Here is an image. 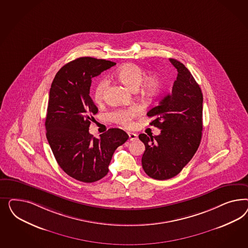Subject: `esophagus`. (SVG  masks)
<instances>
[{"label": "esophagus", "instance_id": "1", "mask_svg": "<svg viewBox=\"0 0 248 248\" xmlns=\"http://www.w3.org/2000/svg\"><path fill=\"white\" fill-rule=\"evenodd\" d=\"M128 135H129V139L131 140V141H135L137 139V137H138V135L135 134V133H131V132H129L128 133Z\"/></svg>", "mask_w": 248, "mask_h": 248}]
</instances>
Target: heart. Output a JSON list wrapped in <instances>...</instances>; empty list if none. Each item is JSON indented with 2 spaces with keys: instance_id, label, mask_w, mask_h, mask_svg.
Masks as SVG:
<instances>
[{
  "instance_id": "heart-1",
  "label": "heart",
  "mask_w": 248,
  "mask_h": 248,
  "mask_svg": "<svg viewBox=\"0 0 248 248\" xmlns=\"http://www.w3.org/2000/svg\"><path fill=\"white\" fill-rule=\"evenodd\" d=\"M144 71L138 65L134 63H127L121 66L115 73V76L124 83L130 90H137L140 88V92L143 97L151 98L157 93L160 88V78L157 75H152L144 77ZM108 86V80L103 78L98 82L94 89L93 97L96 103H100L105 97V91ZM140 112V109L137 106H133L128 109H120L114 111L110 114L112 120L122 124L124 125H130L132 124L133 118Z\"/></svg>"
}]
</instances>
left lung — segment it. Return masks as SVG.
Here are the masks:
<instances>
[{
  "label": "left lung",
  "mask_w": 248,
  "mask_h": 248,
  "mask_svg": "<svg viewBox=\"0 0 248 248\" xmlns=\"http://www.w3.org/2000/svg\"><path fill=\"white\" fill-rule=\"evenodd\" d=\"M177 70L172 92L147 113L159 135H139L145 151L142 165L147 175L166 180L180 173L195 155L202 138L203 93L187 68L169 59Z\"/></svg>",
  "instance_id": "8db88e82"
}]
</instances>
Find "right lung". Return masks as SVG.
Wrapping results in <instances>:
<instances>
[{"mask_svg": "<svg viewBox=\"0 0 248 248\" xmlns=\"http://www.w3.org/2000/svg\"><path fill=\"white\" fill-rule=\"evenodd\" d=\"M114 64L111 61L81 57L61 68L51 85L46 137L61 168L83 183L105 177L114 151L129 138L119 128H110L100 138L89 133L91 121L98 112L90 96L92 79Z\"/></svg>", "mask_w": 248, "mask_h": 248, "instance_id": "obj_1", "label": "right lung"}]
</instances>
